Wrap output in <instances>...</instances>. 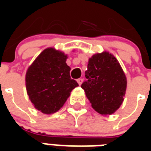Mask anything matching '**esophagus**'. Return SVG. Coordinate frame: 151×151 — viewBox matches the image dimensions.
I'll list each match as a JSON object with an SVG mask.
<instances>
[{"instance_id": "1", "label": "esophagus", "mask_w": 151, "mask_h": 151, "mask_svg": "<svg viewBox=\"0 0 151 151\" xmlns=\"http://www.w3.org/2000/svg\"><path fill=\"white\" fill-rule=\"evenodd\" d=\"M77 82H78V83L79 84V86H81L82 85V82H83V79L82 78H78V80H77Z\"/></svg>"}]
</instances>
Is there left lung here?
<instances>
[{
    "label": "left lung",
    "instance_id": "1",
    "mask_svg": "<svg viewBox=\"0 0 151 151\" xmlns=\"http://www.w3.org/2000/svg\"><path fill=\"white\" fill-rule=\"evenodd\" d=\"M86 80L82 84L92 108L101 115H111L124 101L127 86L120 63L109 52L97 53L89 59Z\"/></svg>",
    "mask_w": 151,
    "mask_h": 151
}]
</instances>
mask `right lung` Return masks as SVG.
<instances>
[{
    "instance_id": "1",
    "label": "right lung",
    "mask_w": 151,
    "mask_h": 151,
    "mask_svg": "<svg viewBox=\"0 0 151 151\" xmlns=\"http://www.w3.org/2000/svg\"><path fill=\"white\" fill-rule=\"evenodd\" d=\"M67 55L48 47L38 56L26 74L29 99L37 110L52 114L60 110L78 84L70 78Z\"/></svg>"
}]
</instances>
